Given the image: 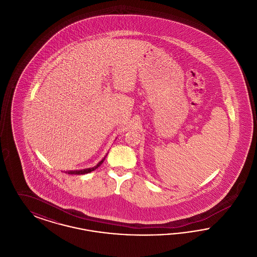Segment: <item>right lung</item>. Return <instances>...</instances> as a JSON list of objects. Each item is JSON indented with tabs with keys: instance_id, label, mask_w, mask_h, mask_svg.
<instances>
[{
	"instance_id": "1",
	"label": "right lung",
	"mask_w": 257,
	"mask_h": 257,
	"mask_svg": "<svg viewBox=\"0 0 257 257\" xmlns=\"http://www.w3.org/2000/svg\"><path fill=\"white\" fill-rule=\"evenodd\" d=\"M104 159H102L101 162H99L97 165L95 166V167H93V168H89V169H86V170H82V171H66V173H68V174H86V173H88V172H91V171H94V170H96L99 166H101L102 165V163L104 162Z\"/></svg>"
}]
</instances>
